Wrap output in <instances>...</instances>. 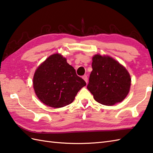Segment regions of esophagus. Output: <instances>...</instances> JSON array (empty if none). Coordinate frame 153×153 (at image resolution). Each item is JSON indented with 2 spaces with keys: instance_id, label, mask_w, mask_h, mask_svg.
Masks as SVG:
<instances>
[{
  "instance_id": "1",
  "label": "esophagus",
  "mask_w": 153,
  "mask_h": 153,
  "mask_svg": "<svg viewBox=\"0 0 153 153\" xmlns=\"http://www.w3.org/2000/svg\"><path fill=\"white\" fill-rule=\"evenodd\" d=\"M82 78L85 80V82L87 83V82H88V77H87V75H84V76L82 77Z\"/></svg>"
}]
</instances>
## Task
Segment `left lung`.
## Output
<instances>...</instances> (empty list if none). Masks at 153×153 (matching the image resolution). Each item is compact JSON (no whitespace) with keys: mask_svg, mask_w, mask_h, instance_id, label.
<instances>
[{"mask_svg":"<svg viewBox=\"0 0 153 153\" xmlns=\"http://www.w3.org/2000/svg\"><path fill=\"white\" fill-rule=\"evenodd\" d=\"M92 68L87 88L96 101L109 106L122 102L131 85L130 75L125 67L111 57L95 54Z\"/></svg>","mask_w":153,"mask_h":153,"instance_id":"left-lung-1","label":"left lung"}]
</instances>
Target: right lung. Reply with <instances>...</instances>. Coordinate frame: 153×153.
I'll return each instance as SVG.
<instances>
[{
  "label": "right lung",
  "mask_w": 153,
  "mask_h": 153,
  "mask_svg": "<svg viewBox=\"0 0 153 153\" xmlns=\"http://www.w3.org/2000/svg\"><path fill=\"white\" fill-rule=\"evenodd\" d=\"M35 94L41 101L53 108L70 105L86 83L60 54L47 58L36 70L33 80Z\"/></svg>",
  "instance_id": "add662e5"
}]
</instances>
